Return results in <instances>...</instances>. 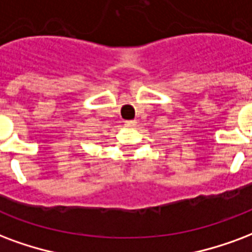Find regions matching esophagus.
<instances>
[{
	"instance_id": "esophagus-1",
	"label": "esophagus",
	"mask_w": 252,
	"mask_h": 252,
	"mask_svg": "<svg viewBox=\"0 0 252 252\" xmlns=\"http://www.w3.org/2000/svg\"><path fill=\"white\" fill-rule=\"evenodd\" d=\"M126 126H136V120H126L124 121Z\"/></svg>"
}]
</instances>
